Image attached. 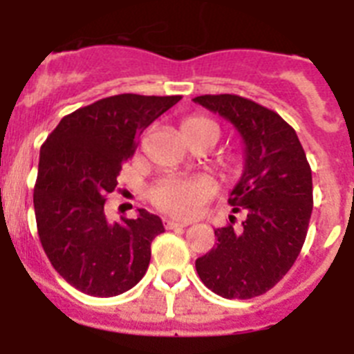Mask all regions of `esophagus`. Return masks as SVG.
<instances>
[{"mask_svg":"<svg viewBox=\"0 0 354 354\" xmlns=\"http://www.w3.org/2000/svg\"><path fill=\"white\" fill-rule=\"evenodd\" d=\"M187 227L186 221H177V220H170V218H165V228L167 230H171V228H184Z\"/></svg>","mask_w":354,"mask_h":354,"instance_id":"obj_1","label":"esophagus"}]
</instances>
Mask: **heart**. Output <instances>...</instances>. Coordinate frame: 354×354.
<instances>
[{
	"label": "heart",
	"mask_w": 354,
	"mask_h": 354,
	"mask_svg": "<svg viewBox=\"0 0 354 354\" xmlns=\"http://www.w3.org/2000/svg\"><path fill=\"white\" fill-rule=\"evenodd\" d=\"M180 129L187 142H195L200 138H212L216 142L220 136L216 122L202 115L187 117L180 124ZM221 167L225 174L234 175L239 170V161L236 158H228L221 162ZM212 195H214V184L202 175H170L158 180L149 192L150 200L156 207L177 218L195 216Z\"/></svg>",
	"instance_id": "obj_1"
}]
</instances>
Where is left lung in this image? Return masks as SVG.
Instances as JSON below:
<instances>
[{
  "mask_svg": "<svg viewBox=\"0 0 354 354\" xmlns=\"http://www.w3.org/2000/svg\"><path fill=\"white\" fill-rule=\"evenodd\" d=\"M193 101L227 118L245 143V171L228 204L245 212L214 228V248L196 259L207 289L227 299H250L277 286L298 259L312 205V170L298 134L282 117L232 93Z\"/></svg>",
  "mask_w": 354,
  "mask_h": 354,
  "instance_id": "obj_1",
  "label": "left lung"
}]
</instances>
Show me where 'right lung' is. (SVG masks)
Masks as SVG:
<instances>
[{
    "mask_svg": "<svg viewBox=\"0 0 354 354\" xmlns=\"http://www.w3.org/2000/svg\"><path fill=\"white\" fill-rule=\"evenodd\" d=\"M180 95L120 93L76 109L40 147L33 205L42 248L65 282L97 298L133 289L150 262V243L165 232L159 216L109 223L106 195L140 134Z\"/></svg>",
    "mask_w": 354,
    "mask_h": 354,
    "instance_id": "right-lung-1",
    "label": "right lung"
}]
</instances>
